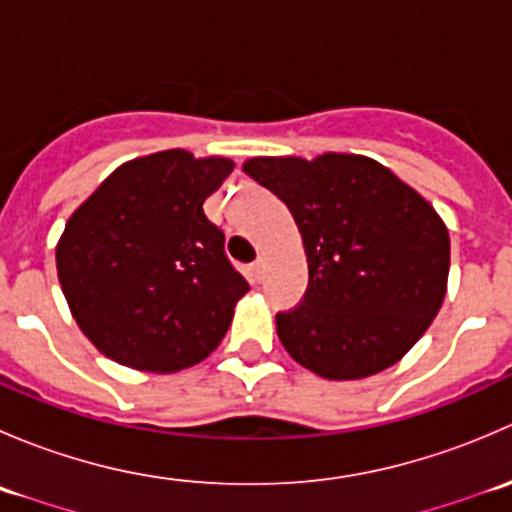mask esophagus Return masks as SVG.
Wrapping results in <instances>:
<instances>
[{"label":"esophagus","mask_w":512,"mask_h":512,"mask_svg":"<svg viewBox=\"0 0 512 512\" xmlns=\"http://www.w3.org/2000/svg\"><path fill=\"white\" fill-rule=\"evenodd\" d=\"M250 272H252V280H255V282H260L262 277H265V260H262V257H257V260L252 262Z\"/></svg>","instance_id":"obj_1"}]
</instances>
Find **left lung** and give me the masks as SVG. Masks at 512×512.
<instances>
[{"mask_svg": "<svg viewBox=\"0 0 512 512\" xmlns=\"http://www.w3.org/2000/svg\"><path fill=\"white\" fill-rule=\"evenodd\" d=\"M245 173L282 200L302 232L309 285L277 314L294 361L324 379L389 369L446 297L451 240L436 210L364 156L252 158Z\"/></svg>", "mask_w": 512, "mask_h": 512, "instance_id": "1", "label": "left lung"}]
</instances>
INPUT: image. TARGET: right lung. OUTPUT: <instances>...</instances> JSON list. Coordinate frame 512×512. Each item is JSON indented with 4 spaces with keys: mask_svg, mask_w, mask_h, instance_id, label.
<instances>
[{
    "mask_svg": "<svg viewBox=\"0 0 512 512\" xmlns=\"http://www.w3.org/2000/svg\"><path fill=\"white\" fill-rule=\"evenodd\" d=\"M232 160L163 151L113 170L66 223L56 270L81 332L123 366L170 374L203 361L250 289L203 203Z\"/></svg>",
    "mask_w": 512,
    "mask_h": 512,
    "instance_id": "right-lung-1",
    "label": "right lung"
}]
</instances>
